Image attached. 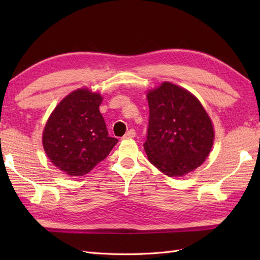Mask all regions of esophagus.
Here are the masks:
<instances>
[{"mask_svg": "<svg viewBox=\"0 0 260 260\" xmlns=\"http://www.w3.org/2000/svg\"><path fill=\"white\" fill-rule=\"evenodd\" d=\"M135 136H136L135 131H134V129H129V131L127 132V133L125 134V136L123 137V139H133V137H135Z\"/></svg>", "mask_w": 260, "mask_h": 260, "instance_id": "esophagus-1", "label": "esophagus"}]
</instances>
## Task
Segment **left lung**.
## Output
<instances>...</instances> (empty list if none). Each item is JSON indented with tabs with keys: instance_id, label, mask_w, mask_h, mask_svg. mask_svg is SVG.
I'll return each instance as SVG.
<instances>
[{
	"instance_id": "1",
	"label": "left lung",
	"mask_w": 260,
	"mask_h": 260,
	"mask_svg": "<svg viewBox=\"0 0 260 260\" xmlns=\"http://www.w3.org/2000/svg\"><path fill=\"white\" fill-rule=\"evenodd\" d=\"M146 98L148 161L170 178L194 171L206 161L214 142L207 110L192 92L169 81L147 90Z\"/></svg>"
}]
</instances>
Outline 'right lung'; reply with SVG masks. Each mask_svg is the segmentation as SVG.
<instances>
[{
  "label": "right lung",
  "mask_w": 260,
  "mask_h": 260,
  "mask_svg": "<svg viewBox=\"0 0 260 260\" xmlns=\"http://www.w3.org/2000/svg\"><path fill=\"white\" fill-rule=\"evenodd\" d=\"M103 96L89 88L71 91L49 116L42 132L48 158L70 176H82L102 162L117 144L108 136L99 112Z\"/></svg>",
  "instance_id": "obj_1"
}]
</instances>
